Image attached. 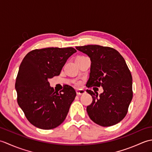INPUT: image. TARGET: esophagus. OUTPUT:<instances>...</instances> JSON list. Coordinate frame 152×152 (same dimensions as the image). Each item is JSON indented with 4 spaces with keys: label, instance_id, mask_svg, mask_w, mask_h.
<instances>
[{
    "label": "esophagus",
    "instance_id": "34e87169",
    "mask_svg": "<svg viewBox=\"0 0 152 152\" xmlns=\"http://www.w3.org/2000/svg\"><path fill=\"white\" fill-rule=\"evenodd\" d=\"M86 91L83 89H77L76 90V94L78 95H82L86 94Z\"/></svg>",
    "mask_w": 152,
    "mask_h": 152
}]
</instances>
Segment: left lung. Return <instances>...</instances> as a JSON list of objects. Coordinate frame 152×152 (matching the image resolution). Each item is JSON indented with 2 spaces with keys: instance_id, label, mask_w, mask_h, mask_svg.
Wrapping results in <instances>:
<instances>
[{
  "instance_id": "left-lung-1",
  "label": "left lung",
  "mask_w": 152,
  "mask_h": 152,
  "mask_svg": "<svg viewBox=\"0 0 152 152\" xmlns=\"http://www.w3.org/2000/svg\"><path fill=\"white\" fill-rule=\"evenodd\" d=\"M91 60L89 78L86 86L102 87L99 95L87 90L93 101L87 107L90 119L102 127L118 124L125 118L133 99V80L121 54L114 48L99 45L77 46Z\"/></svg>"
}]
</instances>
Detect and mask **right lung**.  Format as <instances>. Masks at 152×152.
I'll return each mask as SVG.
<instances>
[{"instance_id":"add662e5","label":"right lung","mask_w":152,"mask_h":152,"mask_svg":"<svg viewBox=\"0 0 152 152\" xmlns=\"http://www.w3.org/2000/svg\"><path fill=\"white\" fill-rule=\"evenodd\" d=\"M76 52L73 48H43L30 51L23 59L15 84L18 103L35 127L52 129L65 119L76 93L68 85L58 93L48 80L59 76Z\"/></svg>"}]
</instances>
